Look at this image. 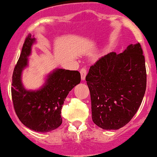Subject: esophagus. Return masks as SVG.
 Wrapping results in <instances>:
<instances>
[{"label": "esophagus", "mask_w": 157, "mask_h": 157, "mask_svg": "<svg viewBox=\"0 0 157 157\" xmlns=\"http://www.w3.org/2000/svg\"><path fill=\"white\" fill-rule=\"evenodd\" d=\"M80 73H81V78H82V81H84L85 79V76H86V75H87L86 69H85V68H82V69L80 70Z\"/></svg>", "instance_id": "1"}]
</instances>
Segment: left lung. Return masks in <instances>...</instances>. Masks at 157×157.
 <instances>
[{
  "label": "left lung",
  "instance_id": "left-lung-1",
  "mask_svg": "<svg viewBox=\"0 0 157 157\" xmlns=\"http://www.w3.org/2000/svg\"><path fill=\"white\" fill-rule=\"evenodd\" d=\"M85 80L93 122L104 130L120 129L136 114L145 94L147 72L140 44L100 58L90 67Z\"/></svg>",
  "mask_w": 157,
  "mask_h": 157
}]
</instances>
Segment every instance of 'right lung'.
Returning <instances> with one entry per match:
<instances>
[{
	"label": "right lung",
	"instance_id": "add662e5",
	"mask_svg": "<svg viewBox=\"0 0 157 157\" xmlns=\"http://www.w3.org/2000/svg\"><path fill=\"white\" fill-rule=\"evenodd\" d=\"M36 43L34 36L26 37L12 77L13 107L20 121L34 131L46 133L61 125V110L69 91L80 83L78 71L56 69L46 75L38 89H26L22 82L23 72L29 66L32 47Z\"/></svg>",
	"mask_w": 157,
	"mask_h": 157
}]
</instances>
